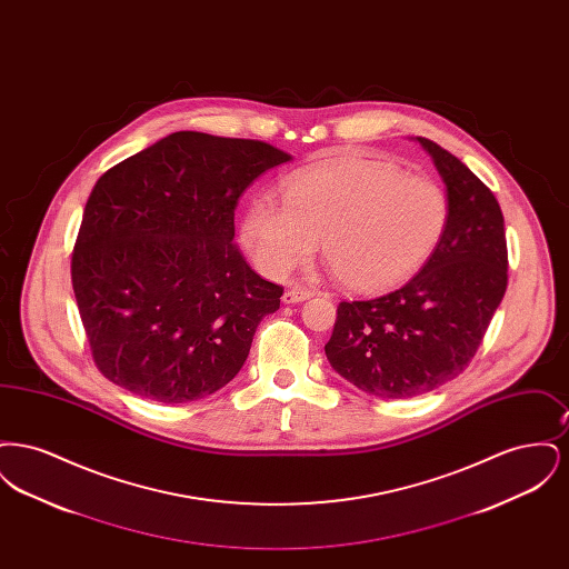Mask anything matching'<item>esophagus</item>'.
Wrapping results in <instances>:
<instances>
[{
  "label": "esophagus",
  "mask_w": 569,
  "mask_h": 569,
  "mask_svg": "<svg viewBox=\"0 0 569 569\" xmlns=\"http://www.w3.org/2000/svg\"><path fill=\"white\" fill-rule=\"evenodd\" d=\"M313 297V292L311 290H307V288H292V290H288L286 295H283V302H300V300H305V298Z\"/></svg>",
  "instance_id": "1"
}]
</instances>
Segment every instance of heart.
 <instances>
[{
	"label": "heart",
	"mask_w": 569,
	"mask_h": 569,
	"mask_svg": "<svg viewBox=\"0 0 569 569\" xmlns=\"http://www.w3.org/2000/svg\"><path fill=\"white\" fill-rule=\"evenodd\" d=\"M446 196L431 179L390 163L339 158L288 177L283 196H258L243 219V241L271 277L322 256L352 290L378 292L406 279L446 226Z\"/></svg>",
	"instance_id": "heart-1"
}]
</instances>
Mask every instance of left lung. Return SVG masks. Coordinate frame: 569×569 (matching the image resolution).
<instances>
[{"mask_svg": "<svg viewBox=\"0 0 569 569\" xmlns=\"http://www.w3.org/2000/svg\"><path fill=\"white\" fill-rule=\"evenodd\" d=\"M448 188V219L429 262L403 288L341 300L326 358L379 399H409L459 378L508 288V243L495 193L418 136Z\"/></svg>", "mask_w": 569, "mask_h": 569, "instance_id": "obj_1", "label": "left lung"}]
</instances>
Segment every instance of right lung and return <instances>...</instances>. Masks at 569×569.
<instances>
[{
  "label": "right lung",
  "instance_id": "add662e5",
  "mask_svg": "<svg viewBox=\"0 0 569 569\" xmlns=\"http://www.w3.org/2000/svg\"><path fill=\"white\" fill-rule=\"evenodd\" d=\"M292 156L262 140L174 132L107 170L72 253L96 367L158 403H190L234 378L283 288L232 243L239 198Z\"/></svg>",
  "mask_w": 569,
  "mask_h": 569
}]
</instances>
